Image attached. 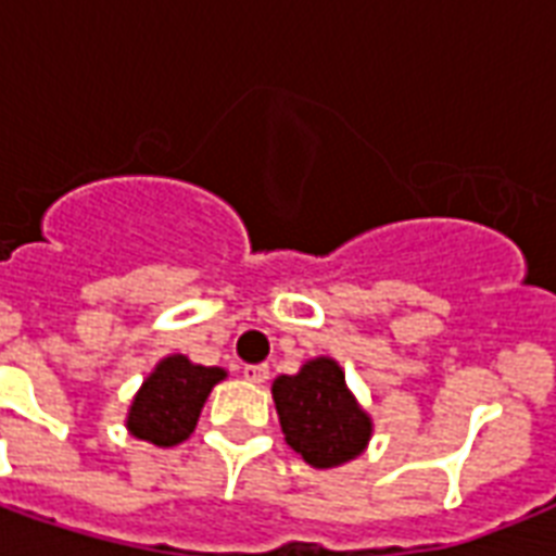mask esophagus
Masks as SVG:
<instances>
[{
	"label": "esophagus",
	"instance_id": "1",
	"mask_svg": "<svg viewBox=\"0 0 556 556\" xmlns=\"http://www.w3.org/2000/svg\"><path fill=\"white\" fill-rule=\"evenodd\" d=\"M268 366L265 364H256V366H244V378L251 380V383H256V387H260V383H265V380H268Z\"/></svg>",
	"mask_w": 556,
	"mask_h": 556
}]
</instances>
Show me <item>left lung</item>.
I'll return each mask as SVG.
<instances>
[{"instance_id":"left-lung-1","label":"left lung","mask_w":556,"mask_h":556,"mask_svg":"<svg viewBox=\"0 0 556 556\" xmlns=\"http://www.w3.org/2000/svg\"><path fill=\"white\" fill-rule=\"evenodd\" d=\"M270 395L288 447L303 456L305 465L331 470L369 447L371 415L357 404L346 371L334 357H312L296 375H279L270 383Z\"/></svg>"}]
</instances>
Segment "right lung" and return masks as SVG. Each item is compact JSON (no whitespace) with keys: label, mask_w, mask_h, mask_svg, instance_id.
Listing matches in <instances>:
<instances>
[{"label":"right lung","mask_w":556,"mask_h":556,"mask_svg":"<svg viewBox=\"0 0 556 556\" xmlns=\"http://www.w3.org/2000/svg\"><path fill=\"white\" fill-rule=\"evenodd\" d=\"M225 378L227 369L222 366L192 364L187 355L161 357L135 392L126 413V430L155 447H176L190 439L201 406Z\"/></svg>","instance_id":"add662e5"}]
</instances>
